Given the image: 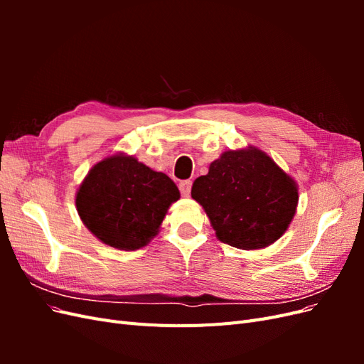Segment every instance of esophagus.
I'll return each instance as SVG.
<instances>
[{
    "instance_id": "obj_1",
    "label": "esophagus",
    "mask_w": 364,
    "mask_h": 364,
    "mask_svg": "<svg viewBox=\"0 0 364 364\" xmlns=\"http://www.w3.org/2000/svg\"><path fill=\"white\" fill-rule=\"evenodd\" d=\"M191 186H193V182H191V181H181V182H179L181 194H182L183 197H188L190 193H191Z\"/></svg>"
}]
</instances>
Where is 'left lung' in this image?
<instances>
[{
	"instance_id": "left-lung-1",
	"label": "left lung",
	"mask_w": 364,
	"mask_h": 364,
	"mask_svg": "<svg viewBox=\"0 0 364 364\" xmlns=\"http://www.w3.org/2000/svg\"><path fill=\"white\" fill-rule=\"evenodd\" d=\"M193 199L211 220L220 241L238 249L274 243L297 206L294 181L258 149L229 150L193 183Z\"/></svg>"
}]
</instances>
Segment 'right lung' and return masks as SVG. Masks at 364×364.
I'll return each mask as SVG.
<instances>
[{
    "label": "right lung",
    "mask_w": 364,
    "mask_h": 364,
    "mask_svg": "<svg viewBox=\"0 0 364 364\" xmlns=\"http://www.w3.org/2000/svg\"><path fill=\"white\" fill-rule=\"evenodd\" d=\"M179 190L167 174L132 156H111L94 165L75 197L82 222L103 243L135 250L155 237Z\"/></svg>",
    "instance_id": "1"
}]
</instances>
